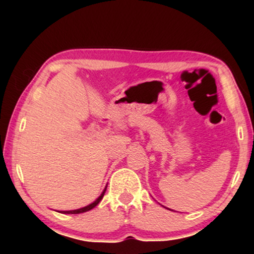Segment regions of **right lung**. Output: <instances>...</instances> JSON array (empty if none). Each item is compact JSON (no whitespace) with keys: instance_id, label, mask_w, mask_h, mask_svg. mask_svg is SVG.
<instances>
[{"instance_id":"right-lung-1","label":"right lung","mask_w":254,"mask_h":254,"mask_svg":"<svg viewBox=\"0 0 254 254\" xmlns=\"http://www.w3.org/2000/svg\"><path fill=\"white\" fill-rule=\"evenodd\" d=\"M105 191H106V189H105L103 193L100 194V197H99L98 199L95 200V202H93L92 204H89V205L84 206V208L77 209V210H69V211H63V212H64V214H81V212H86V211H89L90 209H93V208H94V206H97L98 204H99V202H100V200L103 199V197H104V194H105Z\"/></svg>"}]
</instances>
